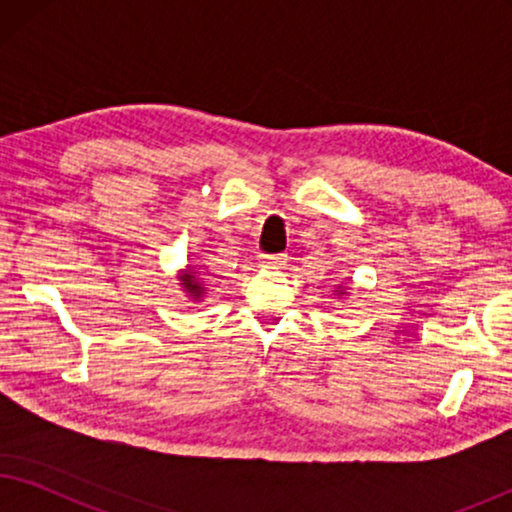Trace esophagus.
Wrapping results in <instances>:
<instances>
[{"label":"esophagus","mask_w":512,"mask_h":512,"mask_svg":"<svg viewBox=\"0 0 512 512\" xmlns=\"http://www.w3.org/2000/svg\"><path fill=\"white\" fill-rule=\"evenodd\" d=\"M263 268H282L286 263V254H270V256H263L261 258Z\"/></svg>","instance_id":"34e87169"}]
</instances>
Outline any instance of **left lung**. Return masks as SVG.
Returning a JSON list of instances; mask_svg holds the SVG:
<instances>
[{
  "label": "left lung",
  "instance_id": "obj_1",
  "mask_svg": "<svg viewBox=\"0 0 512 512\" xmlns=\"http://www.w3.org/2000/svg\"><path fill=\"white\" fill-rule=\"evenodd\" d=\"M338 293H345V291H338Z\"/></svg>",
  "mask_w": 512,
  "mask_h": 512
}]
</instances>
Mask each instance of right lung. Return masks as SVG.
I'll list each match as a JSON object with an SVG mask.
<instances>
[{
  "mask_svg": "<svg viewBox=\"0 0 512 512\" xmlns=\"http://www.w3.org/2000/svg\"><path fill=\"white\" fill-rule=\"evenodd\" d=\"M179 279H181V286H184V291L188 293V296H191L193 300L202 298V293H205V286H202V282L198 279V272H195L191 265H188V270Z\"/></svg>",
  "mask_w": 512,
  "mask_h": 512,
  "instance_id": "obj_1",
  "label": "right lung"
}]
</instances>
